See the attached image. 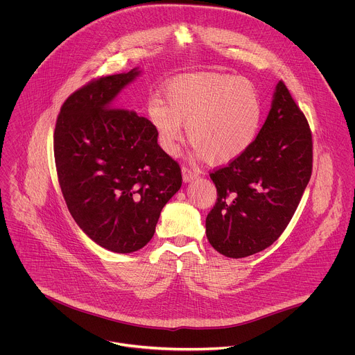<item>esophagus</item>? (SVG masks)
Returning <instances> with one entry per match:
<instances>
[{
	"label": "esophagus",
	"instance_id": "34e87169",
	"mask_svg": "<svg viewBox=\"0 0 355 355\" xmlns=\"http://www.w3.org/2000/svg\"><path fill=\"white\" fill-rule=\"evenodd\" d=\"M196 177H198V171H196L195 168L188 167V166H184V167H182V178H184L185 182H188V181L196 178Z\"/></svg>",
	"mask_w": 355,
	"mask_h": 355
}]
</instances>
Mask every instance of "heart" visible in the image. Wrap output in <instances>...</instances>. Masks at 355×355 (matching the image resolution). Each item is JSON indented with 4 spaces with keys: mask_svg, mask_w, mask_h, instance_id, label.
Segmentation results:
<instances>
[{
    "mask_svg": "<svg viewBox=\"0 0 355 355\" xmlns=\"http://www.w3.org/2000/svg\"><path fill=\"white\" fill-rule=\"evenodd\" d=\"M164 101L148 105V117L160 146L175 153L184 138L207 163L239 157L254 141L263 114L256 87L246 78L224 73H189L175 77L163 91Z\"/></svg>",
    "mask_w": 355,
    "mask_h": 355,
    "instance_id": "obj_1",
    "label": "heart"
}]
</instances>
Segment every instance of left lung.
<instances>
[{
	"mask_svg": "<svg viewBox=\"0 0 355 355\" xmlns=\"http://www.w3.org/2000/svg\"><path fill=\"white\" fill-rule=\"evenodd\" d=\"M313 173L309 121L281 80L252 145L210 173L217 200L206 235L221 254L242 259L271 246L291 223Z\"/></svg>",
	"mask_w": 355,
	"mask_h": 355,
	"instance_id": "8db88e82",
	"label": "left lung"
}]
</instances>
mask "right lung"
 Segmentation results:
<instances>
[{
	"mask_svg": "<svg viewBox=\"0 0 355 355\" xmlns=\"http://www.w3.org/2000/svg\"><path fill=\"white\" fill-rule=\"evenodd\" d=\"M139 74L101 76L60 106L53 131L59 187L77 225L114 253L142 249L160 211L181 188L180 164L157 144L152 123L114 106Z\"/></svg>",
	"mask_w": 355,
	"mask_h": 355,
	"instance_id": "obj_1",
	"label": "right lung"
}]
</instances>
